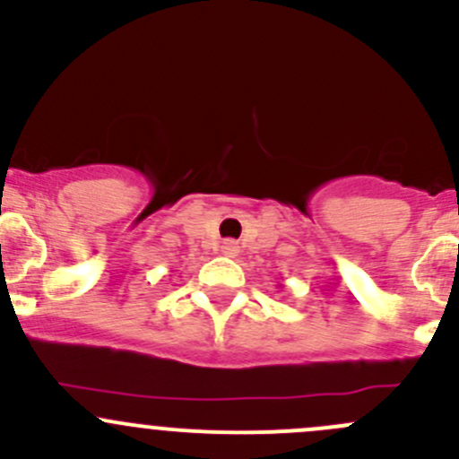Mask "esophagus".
Instances as JSON below:
<instances>
[{"label": "esophagus", "instance_id": "34e87169", "mask_svg": "<svg viewBox=\"0 0 459 459\" xmlns=\"http://www.w3.org/2000/svg\"><path fill=\"white\" fill-rule=\"evenodd\" d=\"M239 251H242V248H239V244L235 242V239H224V242H221V253H224L226 257H238Z\"/></svg>", "mask_w": 459, "mask_h": 459}]
</instances>
